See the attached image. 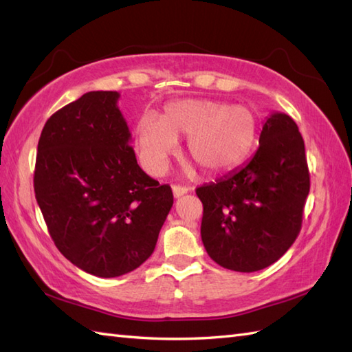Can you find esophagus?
<instances>
[{"instance_id": "34e87169", "label": "esophagus", "mask_w": 352, "mask_h": 352, "mask_svg": "<svg viewBox=\"0 0 352 352\" xmlns=\"http://www.w3.org/2000/svg\"><path fill=\"white\" fill-rule=\"evenodd\" d=\"M189 192L188 188H183V186H172V193H174L175 198H180Z\"/></svg>"}]
</instances>
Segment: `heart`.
Wrapping results in <instances>:
<instances>
[{
  "label": "heart",
  "instance_id": "b5f03b06",
  "mask_svg": "<svg viewBox=\"0 0 352 352\" xmlns=\"http://www.w3.org/2000/svg\"><path fill=\"white\" fill-rule=\"evenodd\" d=\"M256 111L248 106L183 98L168 102L162 118L142 115L136 122V149L144 168L153 175L166 170L177 153V138H188L190 159L206 174H221L242 163L257 140Z\"/></svg>",
  "mask_w": 352,
  "mask_h": 352
}]
</instances>
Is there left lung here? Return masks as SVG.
I'll return each instance as SVG.
<instances>
[{"instance_id":"1","label":"left lung","mask_w":352,"mask_h":352,"mask_svg":"<svg viewBox=\"0 0 352 352\" xmlns=\"http://www.w3.org/2000/svg\"><path fill=\"white\" fill-rule=\"evenodd\" d=\"M252 159L197 189L204 207L201 239L216 263L256 272L275 263L300 234L310 175L304 140L286 113L275 111Z\"/></svg>"}]
</instances>
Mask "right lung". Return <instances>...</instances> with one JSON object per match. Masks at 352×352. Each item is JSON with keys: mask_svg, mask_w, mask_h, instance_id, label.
<instances>
[{"mask_svg": "<svg viewBox=\"0 0 352 352\" xmlns=\"http://www.w3.org/2000/svg\"><path fill=\"white\" fill-rule=\"evenodd\" d=\"M119 94L94 91L45 124L34 193L50 236L72 265L101 278L151 256L174 204L168 184L140 169Z\"/></svg>", "mask_w": 352, "mask_h": 352, "instance_id": "right-lung-1", "label": "right lung"}]
</instances>
